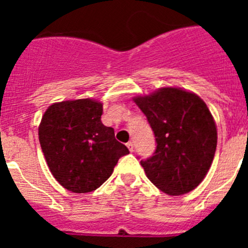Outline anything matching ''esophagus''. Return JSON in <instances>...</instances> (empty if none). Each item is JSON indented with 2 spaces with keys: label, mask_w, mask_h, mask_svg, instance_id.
<instances>
[{
  "label": "esophagus",
  "mask_w": 248,
  "mask_h": 248,
  "mask_svg": "<svg viewBox=\"0 0 248 248\" xmlns=\"http://www.w3.org/2000/svg\"><path fill=\"white\" fill-rule=\"evenodd\" d=\"M126 146H128V149H129V150H130V151L134 150V144L131 143V141H129V143H126Z\"/></svg>",
  "instance_id": "esophagus-1"
}]
</instances>
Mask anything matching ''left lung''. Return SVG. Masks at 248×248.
<instances>
[{"instance_id":"1","label":"left lung","mask_w":248,"mask_h":248,"mask_svg":"<svg viewBox=\"0 0 248 248\" xmlns=\"http://www.w3.org/2000/svg\"><path fill=\"white\" fill-rule=\"evenodd\" d=\"M154 131L156 149L141 160L149 180L168 195L194 190L209 171L217 145V129L207 105L181 88H160L134 97Z\"/></svg>"}]
</instances>
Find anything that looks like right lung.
<instances>
[{
  "mask_svg": "<svg viewBox=\"0 0 248 248\" xmlns=\"http://www.w3.org/2000/svg\"><path fill=\"white\" fill-rule=\"evenodd\" d=\"M102 114L98 100H64L49 105L39 124V144L50 172L76 194L98 189L118 160L129 154L114 129L103 124Z\"/></svg>",
  "mask_w": 248,
  "mask_h": 248,
  "instance_id": "obj_1",
  "label": "right lung"
}]
</instances>
